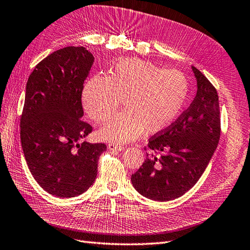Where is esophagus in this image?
I'll return each mask as SVG.
<instances>
[{"instance_id":"1","label":"esophagus","mask_w":250,"mask_h":250,"mask_svg":"<svg viewBox=\"0 0 250 250\" xmlns=\"http://www.w3.org/2000/svg\"><path fill=\"white\" fill-rule=\"evenodd\" d=\"M108 149L121 151V150L125 149V146H121V145H118V144H115V143H110V144H108Z\"/></svg>"}]
</instances>
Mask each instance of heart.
I'll return each mask as SVG.
<instances>
[{
	"mask_svg": "<svg viewBox=\"0 0 250 250\" xmlns=\"http://www.w3.org/2000/svg\"><path fill=\"white\" fill-rule=\"evenodd\" d=\"M188 81L175 69H162L137 58L114 63L107 77L95 76L83 89L82 102L88 116L104 123L125 110L102 127L100 134L114 142H130L146 131L155 134L168 127L186 104Z\"/></svg>",
	"mask_w": 250,
	"mask_h": 250,
	"instance_id": "b5f03b06",
	"label": "heart"
}]
</instances>
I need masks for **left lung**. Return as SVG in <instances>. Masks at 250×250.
Segmentation results:
<instances>
[{
    "label": "left lung",
    "instance_id": "8db88e82",
    "mask_svg": "<svg viewBox=\"0 0 250 250\" xmlns=\"http://www.w3.org/2000/svg\"><path fill=\"white\" fill-rule=\"evenodd\" d=\"M192 70L195 98L174 123L149 139L146 161L131 176L133 187L153 201L174 200L193 187L219 144V96L203 73L194 66Z\"/></svg>",
    "mask_w": 250,
    "mask_h": 250
}]
</instances>
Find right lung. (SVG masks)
Here are the masks:
<instances>
[{"mask_svg":"<svg viewBox=\"0 0 250 250\" xmlns=\"http://www.w3.org/2000/svg\"><path fill=\"white\" fill-rule=\"evenodd\" d=\"M94 57L83 47L56 50L30 74L20 119L21 144L30 173L57 197L85 192L97 176L104 144L83 142L93 131L83 121V83Z\"/></svg>","mask_w":250,"mask_h":250,"instance_id":"obj_1","label":"right lung"}]
</instances>
